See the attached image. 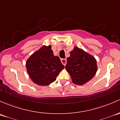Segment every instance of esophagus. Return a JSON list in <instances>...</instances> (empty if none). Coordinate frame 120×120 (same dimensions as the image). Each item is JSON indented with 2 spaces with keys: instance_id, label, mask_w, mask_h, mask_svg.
Masks as SVG:
<instances>
[{
  "instance_id": "1",
  "label": "esophagus",
  "mask_w": 120,
  "mask_h": 120,
  "mask_svg": "<svg viewBox=\"0 0 120 120\" xmlns=\"http://www.w3.org/2000/svg\"><path fill=\"white\" fill-rule=\"evenodd\" d=\"M61 62H62V63L63 64V65H64V66H65L66 64V62H67V60H66V59L63 58V59H61Z\"/></svg>"
}]
</instances>
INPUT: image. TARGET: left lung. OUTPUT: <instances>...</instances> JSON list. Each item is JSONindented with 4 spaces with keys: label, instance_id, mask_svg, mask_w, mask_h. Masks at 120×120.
<instances>
[{
    "label": "left lung",
    "instance_id": "8db88e82",
    "mask_svg": "<svg viewBox=\"0 0 120 120\" xmlns=\"http://www.w3.org/2000/svg\"><path fill=\"white\" fill-rule=\"evenodd\" d=\"M65 68L71 76L72 82L83 85L94 77L97 71V60L82 49L75 47L70 52Z\"/></svg>",
    "mask_w": 120,
    "mask_h": 120
}]
</instances>
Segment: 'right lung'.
I'll list each match as a JSON object with an SVG mask.
<instances>
[{"label": "right lung", "mask_w": 120, "mask_h": 120, "mask_svg": "<svg viewBox=\"0 0 120 120\" xmlns=\"http://www.w3.org/2000/svg\"><path fill=\"white\" fill-rule=\"evenodd\" d=\"M26 68L34 83L39 86H48L56 80L65 66L60 58L54 55L51 45H44L28 58Z\"/></svg>", "instance_id": "right-lung-1"}]
</instances>
